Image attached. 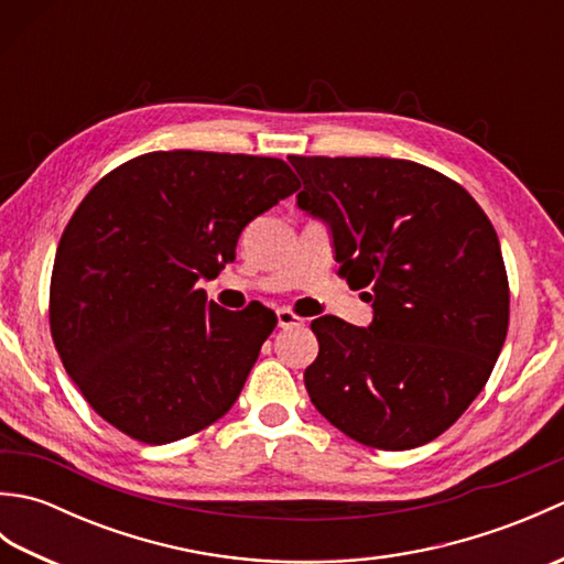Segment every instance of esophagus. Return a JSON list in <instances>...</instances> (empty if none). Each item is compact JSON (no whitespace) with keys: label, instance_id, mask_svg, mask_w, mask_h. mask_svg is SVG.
Returning a JSON list of instances; mask_svg holds the SVG:
<instances>
[{"label":"esophagus","instance_id":"34e87169","mask_svg":"<svg viewBox=\"0 0 564 564\" xmlns=\"http://www.w3.org/2000/svg\"><path fill=\"white\" fill-rule=\"evenodd\" d=\"M275 317H279V327H283V329L305 325V317L293 313L291 307H279V310H275Z\"/></svg>","mask_w":564,"mask_h":564}]
</instances>
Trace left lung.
Segmentation results:
<instances>
[{
    "mask_svg": "<svg viewBox=\"0 0 564 564\" xmlns=\"http://www.w3.org/2000/svg\"><path fill=\"white\" fill-rule=\"evenodd\" d=\"M297 206L332 230L339 273L373 303L368 329L313 319L317 412L380 451L424 446L480 394L509 329L499 237L467 191L390 158H289Z\"/></svg>",
    "mask_w": 564,
    "mask_h": 564,
    "instance_id": "left-lung-1",
    "label": "left lung"
}]
</instances>
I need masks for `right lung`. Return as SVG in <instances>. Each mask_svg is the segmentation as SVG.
<instances>
[{
    "instance_id": "add662e5",
    "label": "right lung",
    "mask_w": 564,
    "mask_h": 564,
    "mask_svg": "<svg viewBox=\"0 0 564 564\" xmlns=\"http://www.w3.org/2000/svg\"><path fill=\"white\" fill-rule=\"evenodd\" d=\"M297 188L283 160L172 150L128 160L84 196L57 245L51 334L94 412L162 446L230 410L275 315L230 313L196 283Z\"/></svg>"
}]
</instances>
